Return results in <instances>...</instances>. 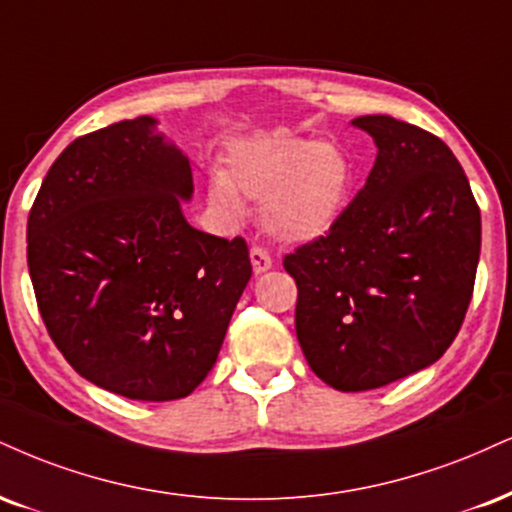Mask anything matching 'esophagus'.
<instances>
[{
	"label": "esophagus",
	"instance_id": "esophagus-1",
	"mask_svg": "<svg viewBox=\"0 0 512 512\" xmlns=\"http://www.w3.org/2000/svg\"><path fill=\"white\" fill-rule=\"evenodd\" d=\"M250 262H252V272L255 274H264V272H269V269H272V255H269L267 250H262V248H252L250 250Z\"/></svg>",
	"mask_w": 512,
	"mask_h": 512
}]
</instances>
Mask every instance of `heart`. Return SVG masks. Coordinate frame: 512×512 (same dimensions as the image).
I'll return each mask as SVG.
<instances>
[{"label":"heart","mask_w":512,"mask_h":512,"mask_svg":"<svg viewBox=\"0 0 512 512\" xmlns=\"http://www.w3.org/2000/svg\"><path fill=\"white\" fill-rule=\"evenodd\" d=\"M226 171L209 176L207 200L221 219L243 217L245 197L262 200V224L286 243H310L334 229L353 190V162L334 143L257 133L224 157Z\"/></svg>","instance_id":"b5f03b06"}]
</instances>
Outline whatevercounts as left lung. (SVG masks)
Instances as JSON below:
<instances>
[{"mask_svg": "<svg viewBox=\"0 0 512 512\" xmlns=\"http://www.w3.org/2000/svg\"><path fill=\"white\" fill-rule=\"evenodd\" d=\"M377 159L334 229L283 260L295 334L336 391H369L434 365L458 336L482 248L463 166L436 135L357 116Z\"/></svg>", "mask_w": 512, "mask_h": 512, "instance_id": "obj_1", "label": "left lung"}]
</instances>
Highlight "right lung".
<instances>
[{
    "mask_svg": "<svg viewBox=\"0 0 512 512\" xmlns=\"http://www.w3.org/2000/svg\"><path fill=\"white\" fill-rule=\"evenodd\" d=\"M155 116L73 140L28 217V272L54 346L131 400H178L212 372L252 267L243 238L193 229L190 162Z\"/></svg>",
    "mask_w": 512,
    "mask_h": 512,
    "instance_id": "right-lung-1",
    "label": "right lung"
}]
</instances>
